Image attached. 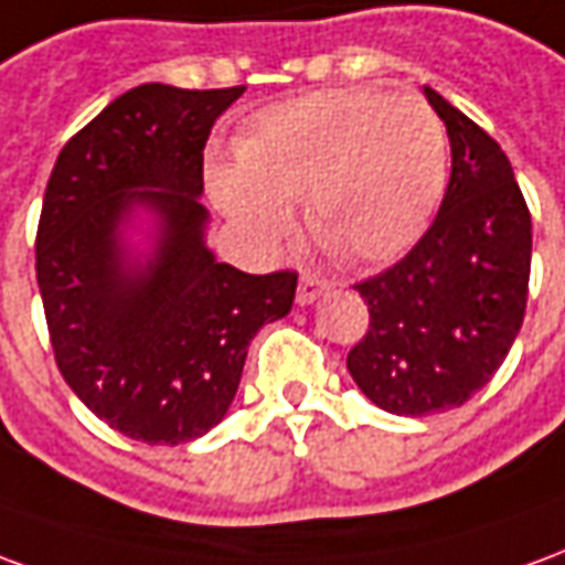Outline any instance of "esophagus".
Listing matches in <instances>:
<instances>
[{"mask_svg": "<svg viewBox=\"0 0 565 565\" xmlns=\"http://www.w3.org/2000/svg\"><path fill=\"white\" fill-rule=\"evenodd\" d=\"M322 291H328L326 279H319V276L313 274H303L301 282H298V303H301V307H310L313 301H319Z\"/></svg>", "mask_w": 565, "mask_h": 565, "instance_id": "obj_1", "label": "esophagus"}]
</instances>
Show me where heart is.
<instances>
[{"instance_id": "b5f03b06", "label": "heart", "mask_w": 565, "mask_h": 565, "mask_svg": "<svg viewBox=\"0 0 565 565\" xmlns=\"http://www.w3.org/2000/svg\"><path fill=\"white\" fill-rule=\"evenodd\" d=\"M447 134L417 97L322 90L258 111L237 163L210 167L218 210L274 246L303 200V225L343 264H383L411 249L441 203Z\"/></svg>"}]
</instances>
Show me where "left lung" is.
<instances>
[{"instance_id": "8db88e82", "label": "left lung", "mask_w": 565, "mask_h": 565, "mask_svg": "<svg viewBox=\"0 0 565 565\" xmlns=\"http://www.w3.org/2000/svg\"><path fill=\"white\" fill-rule=\"evenodd\" d=\"M423 94L450 136V185L417 246L355 286L371 326L347 355L355 386L398 417L450 411L490 383L523 326L532 258L505 151L438 90Z\"/></svg>"}]
</instances>
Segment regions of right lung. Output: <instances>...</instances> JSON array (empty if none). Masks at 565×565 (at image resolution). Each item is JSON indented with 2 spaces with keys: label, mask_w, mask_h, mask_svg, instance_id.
<instances>
[{
  "label": "right lung",
  "mask_w": 565,
  "mask_h": 565,
  "mask_svg": "<svg viewBox=\"0 0 565 565\" xmlns=\"http://www.w3.org/2000/svg\"><path fill=\"white\" fill-rule=\"evenodd\" d=\"M246 87L139 84L60 151L35 237L57 367L99 419L185 444L225 419L258 328L298 274H243L206 243L203 146Z\"/></svg>",
  "instance_id": "right-lung-1"
}]
</instances>
